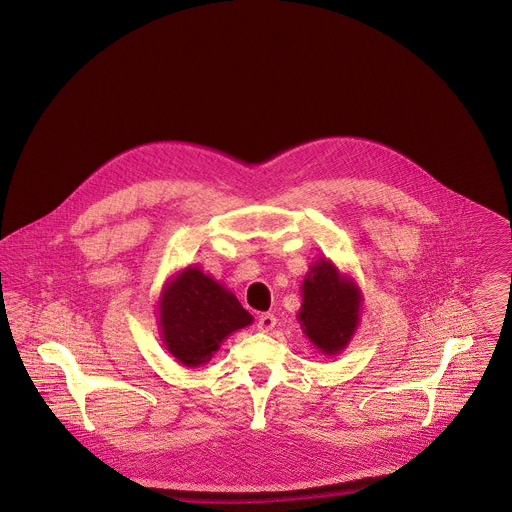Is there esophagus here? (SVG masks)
I'll list each match as a JSON object with an SVG mask.
<instances>
[{
    "label": "esophagus",
    "instance_id": "34e87169",
    "mask_svg": "<svg viewBox=\"0 0 512 512\" xmlns=\"http://www.w3.org/2000/svg\"><path fill=\"white\" fill-rule=\"evenodd\" d=\"M256 327H258V331H262V333L272 331V329L276 327V315H274V313H262V315L258 317Z\"/></svg>",
    "mask_w": 512,
    "mask_h": 512
}]
</instances>
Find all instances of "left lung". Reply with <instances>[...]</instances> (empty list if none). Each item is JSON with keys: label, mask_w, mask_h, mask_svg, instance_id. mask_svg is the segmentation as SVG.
I'll return each instance as SVG.
<instances>
[{"label": "left lung", "mask_w": 512, "mask_h": 512, "mask_svg": "<svg viewBox=\"0 0 512 512\" xmlns=\"http://www.w3.org/2000/svg\"><path fill=\"white\" fill-rule=\"evenodd\" d=\"M363 293L329 258L311 262L301 282L297 321L309 343L325 357L339 355L357 333Z\"/></svg>", "instance_id": "obj_1"}]
</instances>
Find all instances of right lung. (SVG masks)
<instances>
[{
	"label": "right lung",
	"mask_w": 512,
	"mask_h": 512,
	"mask_svg": "<svg viewBox=\"0 0 512 512\" xmlns=\"http://www.w3.org/2000/svg\"><path fill=\"white\" fill-rule=\"evenodd\" d=\"M157 313L165 349L187 368L209 363L224 339L254 321L234 293L193 264L165 282Z\"/></svg>",
	"instance_id": "right-lung-1"
}]
</instances>
